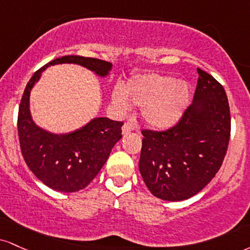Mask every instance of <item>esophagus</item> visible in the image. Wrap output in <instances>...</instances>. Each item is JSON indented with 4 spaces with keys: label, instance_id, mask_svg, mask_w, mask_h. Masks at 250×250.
<instances>
[{
    "label": "esophagus",
    "instance_id": "obj_1",
    "mask_svg": "<svg viewBox=\"0 0 250 250\" xmlns=\"http://www.w3.org/2000/svg\"><path fill=\"white\" fill-rule=\"evenodd\" d=\"M134 129H135V125H133V123L127 122V123H125V125H123L122 133L123 134H129V133H130V131H133Z\"/></svg>",
    "mask_w": 250,
    "mask_h": 250
}]
</instances>
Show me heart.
Segmentation results:
<instances>
[{
  "mask_svg": "<svg viewBox=\"0 0 250 250\" xmlns=\"http://www.w3.org/2000/svg\"><path fill=\"white\" fill-rule=\"evenodd\" d=\"M112 99L114 104L122 110L129 109L130 104L142 107V116L149 125L167 129L184 114L190 91L183 81L157 73H146L131 78L123 91L116 88Z\"/></svg>",
  "mask_w": 250,
  "mask_h": 250,
  "instance_id": "heart-1",
  "label": "heart"
}]
</instances>
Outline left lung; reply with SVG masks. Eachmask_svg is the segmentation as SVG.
I'll use <instances>...</instances> for the list:
<instances>
[{
  "instance_id": "8db88e82",
  "label": "left lung",
  "mask_w": 250,
  "mask_h": 250,
  "mask_svg": "<svg viewBox=\"0 0 250 250\" xmlns=\"http://www.w3.org/2000/svg\"><path fill=\"white\" fill-rule=\"evenodd\" d=\"M192 104L176 125L142 130L138 167L146 188L162 200L179 201L203 190L220 169L230 136V112L224 87L198 68Z\"/></svg>"
}]
</instances>
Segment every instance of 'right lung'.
I'll return each instance as SVG.
<instances>
[{
	"label": "right lung",
	"mask_w": 250,
	"mask_h": 250,
	"mask_svg": "<svg viewBox=\"0 0 250 250\" xmlns=\"http://www.w3.org/2000/svg\"><path fill=\"white\" fill-rule=\"evenodd\" d=\"M57 64L81 65L99 77L108 76L113 65L81 56L57 58L35 72L20 104L17 128L21 151L29 169L52 190L77 192L85 188L106 163L113 146L122 137L123 122L95 117L80 129L60 135L38 127L30 114V92L42 72Z\"/></svg>",
	"instance_id": "add662e5"
}]
</instances>
